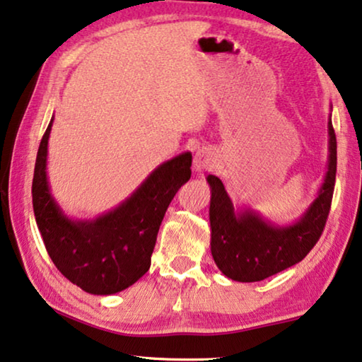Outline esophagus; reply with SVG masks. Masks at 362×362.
<instances>
[{
  "instance_id": "34e87169",
  "label": "esophagus",
  "mask_w": 362,
  "mask_h": 362,
  "mask_svg": "<svg viewBox=\"0 0 362 362\" xmlns=\"http://www.w3.org/2000/svg\"><path fill=\"white\" fill-rule=\"evenodd\" d=\"M216 163H218V157H216V153L214 152L212 148H199L196 155H194V163H192V168L194 171H210L214 170Z\"/></svg>"
}]
</instances>
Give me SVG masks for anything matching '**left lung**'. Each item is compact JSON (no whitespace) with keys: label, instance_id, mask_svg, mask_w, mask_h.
<instances>
[{"label":"left lung","instance_id":"left-lung-1","mask_svg":"<svg viewBox=\"0 0 362 362\" xmlns=\"http://www.w3.org/2000/svg\"><path fill=\"white\" fill-rule=\"evenodd\" d=\"M337 175V137L329 119V162L317 196L291 223L265 220L257 210L233 204L220 177L207 176L210 186V251L221 274L235 281L265 280L309 254L324 231Z\"/></svg>","mask_w":362,"mask_h":362}]
</instances>
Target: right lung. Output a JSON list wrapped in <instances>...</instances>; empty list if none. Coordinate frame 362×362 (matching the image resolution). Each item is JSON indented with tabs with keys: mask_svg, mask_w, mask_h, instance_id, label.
Segmentation results:
<instances>
[{
	"mask_svg": "<svg viewBox=\"0 0 362 362\" xmlns=\"http://www.w3.org/2000/svg\"><path fill=\"white\" fill-rule=\"evenodd\" d=\"M49 121L37 153L32 182L35 221L53 264L86 293L108 296L126 290L150 269L166 209L191 177L192 153L158 165L129 197L95 218H72L49 187L47 162Z\"/></svg>",
	"mask_w": 362,
	"mask_h": 362,
	"instance_id": "add662e5",
	"label": "right lung"
}]
</instances>
